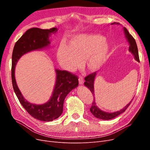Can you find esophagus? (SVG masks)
I'll use <instances>...</instances> for the list:
<instances>
[{
	"label": "esophagus",
	"mask_w": 150,
	"mask_h": 150,
	"mask_svg": "<svg viewBox=\"0 0 150 150\" xmlns=\"http://www.w3.org/2000/svg\"><path fill=\"white\" fill-rule=\"evenodd\" d=\"M78 80H79V83L80 84H84V79H83L82 76H80L79 79H78Z\"/></svg>",
	"instance_id": "34e87169"
}]
</instances>
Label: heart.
Returning <instances> with one entry per match:
<instances>
[{
	"mask_svg": "<svg viewBox=\"0 0 150 150\" xmlns=\"http://www.w3.org/2000/svg\"><path fill=\"white\" fill-rule=\"evenodd\" d=\"M110 46L103 35L98 34H81L74 36L69 45L61 42L57 51L60 65L68 71H74L84 61L88 71L98 69L105 61Z\"/></svg>",
	"mask_w": 150,
	"mask_h": 150,
	"instance_id": "1",
	"label": "heart"
}]
</instances>
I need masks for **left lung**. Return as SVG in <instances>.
<instances>
[{
	"mask_svg": "<svg viewBox=\"0 0 150 150\" xmlns=\"http://www.w3.org/2000/svg\"><path fill=\"white\" fill-rule=\"evenodd\" d=\"M115 24V23H112L111 24ZM123 30L125 32V34L126 38L129 44V51L133 54L135 59L137 61L139 62L138 47H137V43H136L134 39L133 38V36L129 33V32L128 31V30L126 29V28H124ZM96 74V72H93V73L90 74L86 77H85V78H84V80H85L84 85L86 86V87L89 89V90L91 91L92 94H93V96L94 95V81ZM131 101H131V102L127 104V105L124 108H122V110H121L118 111H116L115 112L110 113V112H104V111L101 110L100 109H99L96 106V102H95V99H94V101H93V102L92 103L91 107L90 108V111H91V112L95 117H97V118H98V119H101V120H111L112 118H115V117L117 116L120 114H121V113L125 112L126 109L129 107Z\"/></svg>",
	"mask_w": 150,
	"mask_h": 150,
	"instance_id": "obj_1",
	"label": "left lung"
}]
</instances>
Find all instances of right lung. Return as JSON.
I'll return each mask as SVG.
<instances>
[{
  "mask_svg": "<svg viewBox=\"0 0 150 150\" xmlns=\"http://www.w3.org/2000/svg\"><path fill=\"white\" fill-rule=\"evenodd\" d=\"M57 31V29L56 28L50 29L36 28L29 29L16 42L12 52L11 74L13 91L22 106L29 114L42 121H51L61 115L66 96L79 84L78 76L67 71L56 69V84L51 99L46 103L38 105L29 103L22 96L16 81L15 67L24 54L48 46L50 44V35L55 34Z\"/></svg>",
  "mask_w": 150,
  "mask_h": 150,
  "instance_id": "right-lung-1",
  "label": "right lung"
}]
</instances>
